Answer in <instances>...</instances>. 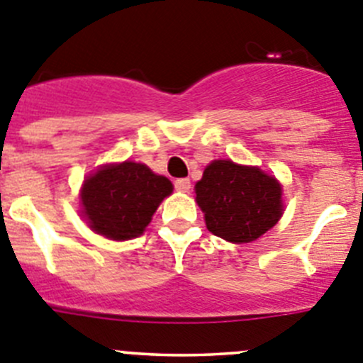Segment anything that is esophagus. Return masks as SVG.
Instances as JSON below:
<instances>
[{
  "label": "esophagus",
  "instance_id": "34e87169",
  "mask_svg": "<svg viewBox=\"0 0 363 363\" xmlns=\"http://www.w3.org/2000/svg\"><path fill=\"white\" fill-rule=\"evenodd\" d=\"M174 189L179 192H189L191 191V179L189 178H178L174 182Z\"/></svg>",
  "mask_w": 363,
  "mask_h": 363
}]
</instances>
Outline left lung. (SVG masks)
Wrapping results in <instances>:
<instances>
[{
    "label": "left lung",
    "mask_w": 363,
    "mask_h": 363,
    "mask_svg": "<svg viewBox=\"0 0 363 363\" xmlns=\"http://www.w3.org/2000/svg\"><path fill=\"white\" fill-rule=\"evenodd\" d=\"M196 201L206 228L233 244L257 240L283 213L281 187L258 167L216 160L196 184Z\"/></svg>",
    "instance_id": "8db88e82"
}]
</instances>
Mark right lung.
Segmentation results:
<instances>
[{
    "mask_svg": "<svg viewBox=\"0 0 363 363\" xmlns=\"http://www.w3.org/2000/svg\"><path fill=\"white\" fill-rule=\"evenodd\" d=\"M171 192L172 184L165 176L155 174L144 164L123 162L106 165L85 179L82 205L96 233L128 240L143 233Z\"/></svg>",
    "mask_w": 363,
    "mask_h": 363,
    "instance_id": "obj_1",
    "label": "right lung"
}]
</instances>
